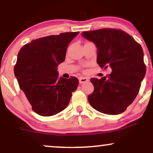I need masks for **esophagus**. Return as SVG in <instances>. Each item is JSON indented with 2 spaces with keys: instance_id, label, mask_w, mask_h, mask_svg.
I'll list each match as a JSON object with an SVG mask.
<instances>
[{
  "instance_id": "obj_1",
  "label": "esophagus",
  "mask_w": 153,
  "mask_h": 153,
  "mask_svg": "<svg viewBox=\"0 0 153 153\" xmlns=\"http://www.w3.org/2000/svg\"><path fill=\"white\" fill-rule=\"evenodd\" d=\"M79 83H80L81 84H82V83H84L88 82V81H89V79H88L87 77L81 76V77H79Z\"/></svg>"
}]
</instances>
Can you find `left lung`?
<instances>
[{
    "label": "left lung",
    "instance_id": "8db88e82",
    "mask_svg": "<svg viewBox=\"0 0 153 153\" xmlns=\"http://www.w3.org/2000/svg\"><path fill=\"white\" fill-rule=\"evenodd\" d=\"M97 48V62L112 72L102 79H91L94 91L88 95L92 107L108 115L124 112L139 93L145 76L141 46L131 35L121 30L103 28L81 33Z\"/></svg>",
    "mask_w": 153,
    "mask_h": 153
}]
</instances>
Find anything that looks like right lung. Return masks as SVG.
<instances>
[{
  "label": "right lung",
  "mask_w": 153,
  "mask_h": 153,
  "mask_svg": "<svg viewBox=\"0 0 153 153\" xmlns=\"http://www.w3.org/2000/svg\"><path fill=\"white\" fill-rule=\"evenodd\" d=\"M79 33L33 39L19 52L14 75L32 109L39 116H51L64 110L78 87L76 77L59 78L57 68L65 60L69 44Z\"/></svg>",
  "instance_id": "right-lung-1"
}]
</instances>
